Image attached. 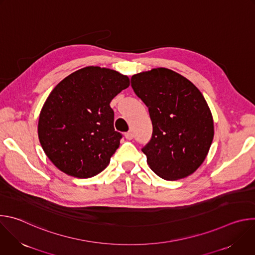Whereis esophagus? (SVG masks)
<instances>
[{"instance_id":"1","label":"esophagus","mask_w":255,"mask_h":255,"mask_svg":"<svg viewBox=\"0 0 255 255\" xmlns=\"http://www.w3.org/2000/svg\"><path fill=\"white\" fill-rule=\"evenodd\" d=\"M125 138L127 140H132L133 139V134L131 132H127V133H125Z\"/></svg>"}]
</instances>
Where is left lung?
<instances>
[{"label":"left lung","mask_w":255,"mask_h":255,"mask_svg":"<svg viewBox=\"0 0 255 255\" xmlns=\"http://www.w3.org/2000/svg\"><path fill=\"white\" fill-rule=\"evenodd\" d=\"M134 93L147 106L152 136L142 148L149 167L176 180L204 162L214 137L210 108L199 89L177 72L158 67L131 78Z\"/></svg>","instance_id":"8db88e82"}]
</instances>
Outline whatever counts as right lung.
<instances>
[{"mask_svg": "<svg viewBox=\"0 0 255 255\" xmlns=\"http://www.w3.org/2000/svg\"><path fill=\"white\" fill-rule=\"evenodd\" d=\"M130 85L120 72L81 68L63 79L46 99L38 137L51 162L64 173L88 178L103 171L120 145L111 101Z\"/></svg>", "mask_w": 255, "mask_h": 255, "instance_id": "add662e5", "label": "right lung"}]
</instances>
